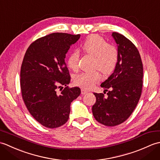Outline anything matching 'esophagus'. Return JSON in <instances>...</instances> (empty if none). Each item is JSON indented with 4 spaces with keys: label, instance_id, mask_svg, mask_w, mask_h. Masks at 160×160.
<instances>
[{
    "label": "esophagus",
    "instance_id": "34e87169",
    "mask_svg": "<svg viewBox=\"0 0 160 160\" xmlns=\"http://www.w3.org/2000/svg\"><path fill=\"white\" fill-rule=\"evenodd\" d=\"M81 92H82V95H84V94H87V93H89V91L85 89H81Z\"/></svg>",
    "mask_w": 160,
    "mask_h": 160
}]
</instances>
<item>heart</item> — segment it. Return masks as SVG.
<instances>
[{
  "label": "heart",
  "mask_w": 160,
  "mask_h": 160,
  "mask_svg": "<svg viewBox=\"0 0 160 160\" xmlns=\"http://www.w3.org/2000/svg\"><path fill=\"white\" fill-rule=\"evenodd\" d=\"M84 52L95 58L93 67L104 74L113 71L118 62V51L113 45L108 44L102 37L92 35L88 37L81 46ZM80 53L77 50L71 52L67 59V65L71 69L76 71L79 67ZM98 72L82 73L75 77V83L86 89H90L100 80Z\"/></svg>",
  "instance_id": "obj_1"
}]
</instances>
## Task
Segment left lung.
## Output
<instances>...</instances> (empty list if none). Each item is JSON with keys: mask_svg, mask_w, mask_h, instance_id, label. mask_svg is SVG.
I'll return each instance as SVG.
<instances>
[{"mask_svg": "<svg viewBox=\"0 0 160 160\" xmlns=\"http://www.w3.org/2000/svg\"><path fill=\"white\" fill-rule=\"evenodd\" d=\"M118 51V62L113 73L101 84L110 89L107 96L94 93L96 103L92 107L95 119L108 127H114L127 120L140 100L143 78V65L138 49L123 35L112 33Z\"/></svg>", "mask_w": 160, "mask_h": 160, "instance_id": "8db88e82", "label": "left lung"}]
</instances>
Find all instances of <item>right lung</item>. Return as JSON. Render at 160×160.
Listing matches in <instances>:
<instances>
[{
  "label": "right lung",
  "instance_id": "add662e5",
  "mask_svg": "<svg viewBox=\"0 0 160 160\" xmlns=\"http://www.w3.org/2000/svg\"><path fill=\"white\" fill-rule=\"evenodd\" d=\"M80 34L53 33L32 42L20 69L22 99L31 115L40 124L55 128L67 122L71 103L80 96L78 87L69 88L71 80L64 61L70 47ZM66 87L60 94L57 88Z\"/></svg>",
  "mask_w": 160,
  "mask_h": 160
}]
</instances>
